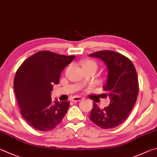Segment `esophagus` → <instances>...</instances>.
<instances>
[{
	"mask_svg": "<svg viewBox=\"0 0 157 157\" xmlns=\"http://www.w3.org/2000/svg\"><path fill=\"white\" fill-rule=\"evenodd\" d=\"M82 99H83V97H76V96H75V97H72V98H71V101H72L73 102H78V101H80Z\"/></svg>",
	"mask_w": 157,
	"mask_h": 157,
	"instance_id": "obj_1",
	"label": "esophagus"
}]
</instances>
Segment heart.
<instances>
[{
	"mask_svg": "<svg viewBox=\"0 0 157 157\" xmlns=\"http://www.w3.org/2000/svg\"><path fill=\"white\" fill-rule=\"evenodd\" d=\"M87 66H94V67H97V65L95 61L92 60H87L83 63V67H87Z\"/></svg>",
	"mask_w": 157,
	"mask_h": 157,
	"instance_id": "1",
	"label": "heart"
}]
</instances>
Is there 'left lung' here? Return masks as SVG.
Here are the masks:
<instances>
[{
    "mask_svg": "<svg viewBox=\"0 0 157 157\" xmlns=\"http://www.w3.org/2000/svg\"><path fill=\"white\" fill-rule=\"evenodd\" d=\"M89 56L105 63L108 74L103 87L106 97L110 98L109 105L103 109L93 102L90 119L101 128L117 127L127 119L137 99L139 81L136 69L128 58L114 51H98Z\"/></svg>",
    "mask_w": 157,
    "mask_h": 157,
    "instance_id": "left-lung-1",
    "label": "left lung"
}]
</instances>
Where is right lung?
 Listing matches in <instances>:
<instances>
[{
    "label": "right lung",
    "instance_id": "1",
    "mask_svg": "<svg viewBox=\"0 0 157 157\" xmlns=\"http://www.w3.org/2000/svg\"><path fill=\"white\" fill-rule=\"evenodd\" d=\"M75 56L40 51L25 60L18 69L13 89L21 115L39 131L53 130L67 113L70 101H52L51 92L59 83L60 73Z\"/></svg>",
    "mask_w": 157,
    "mask_h": 157
}]
</instances>
